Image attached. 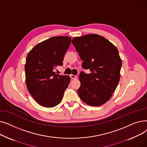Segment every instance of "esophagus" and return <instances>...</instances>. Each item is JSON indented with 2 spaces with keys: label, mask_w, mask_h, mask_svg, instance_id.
Masks as SVG:
<instances>
[{
  "label": "esophagus",
  "mask_w": 147,
  "mask_h": 147,
  "mask_svg": "<svg viewBox=\"0 0 147 147\" xmlns=\"http://www.w3.org/2000/svg\"><path fill=\"white\" fill-rule=\"evenodd\" d=\"M70 78H71V79H76L77 78H78V77H77L76 76L73 75V74H71V75H70Z\"/></svg>",
  "instance_id": "34e87169"
}]
</instances>
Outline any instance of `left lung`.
I'll return each mask as SVG.
<instances>
[{
    "label": "left lung",
    "mask_w": 147,
    "mask_h": 147,
    "mask_svg": "<svg viewBox=\"0 0 147 147\" xmlns=\"http://www.w3.org/2000/svg\"><path fill=\"white\" fill-rule=\"evenodd\" d=\"M72 43L83 61L82 67L90 71L79 75V96L89 105H102L111 98L119 82L122 62L118 49L96 34L75 37Z\"/></svg>",
    "instance_id": "8db88e82"
}]
</instances>
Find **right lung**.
<instances>
[{"mask_svg": "<svg viewBox=\"0 0 147 147\" xmlns=\"http://www.w3.org/2000/svg\"><path fill=\"white\" fill-rule=\"evenodd\" d=\"M71 40L68 36L52 37L37 44L27 54L26 86L30 95L41 106L53 107L63 99L70 77L57 74L54 69L63 65Z\"/></svg>", "mask_w": 147, "mask_h": 147, "instance_id": "right-lung-1", "label": "right lung"}]
</instances>
